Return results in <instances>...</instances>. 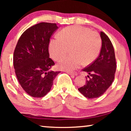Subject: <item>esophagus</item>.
<instances>
[{
    "label": "esophagus",
    "instance_id": "1",
    "mask_svg": "<svg viewBox=\"0 0 131 131\" xmlns=\"http://www.w3.org/2000/svg\"><path fill=\"white\" fill-rule=\"evenodd\" d=\"M67 73L70 75H71V76H76L78 75V74H77L76 72H68L67 71Z\"/></svg>",
    "mask_w": 131,
    "mask_h": 131
}]
</instances>
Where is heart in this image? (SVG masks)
I'll return each instance as SVG.
<instances>
[{
    "label": "heart",
    "mask_w": 131,
    "mask_h": 131,
    "mask_svg": "<svg viewBox=\"0 0 131 131\" xmlns=\"http://www.w3.org/2000/svg\"><path fill=\"white\" fill-rule=\"evenodd\" d=\"M61 37L50 41L49 52L53 60H58L71 49L73 55L59 61V69L71 71L82 65L88 66L96 60L101 48V39L97 32L82 26H71L64 29Z\"/></svg>",
    "instance_id": "heart-1"
}]
</instances>
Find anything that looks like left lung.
I'll return each instance as SVG.
<instances>
[{
  "label": "left lung",
  "instance_id": "8db88e82",
  "mask_svg": "<svg viewBox=\"0 0 131 131\" xmlns=\"http://www.w3.org/2000/svg\"><path fill=\"white\" fill-rule=\"evenodd\" d=\"M102 46L100 55L88 67L83 69L88 73L89 78L85 85L78 89L88 98L101 96L112 85L116 69L115 53L110 39L104 33L100 32Z\"/></svg>",
  "mask_w": 131,
  "mask_h": 131
}]
</instances>
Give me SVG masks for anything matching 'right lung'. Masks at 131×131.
<instances>
[{
	"instance_id": "1",
	"label": "right lung",
	"mask_w": 131,
	"mask_h": 131,
	"mask_svg": "<svg viewBox=\"0 0 131 131\" xmlns=\"http://www.w3.org/2000/svg\"><path fill=\"white\" fill-rule=\"evenodd\" d=\"M58 28L55 23H39L26 30L16 45L13 58L16 76L23 89L33 97L45 96L60 73L50 70L55 63L48 51L50 38Z\"/></svg>"
}]
</instances>
